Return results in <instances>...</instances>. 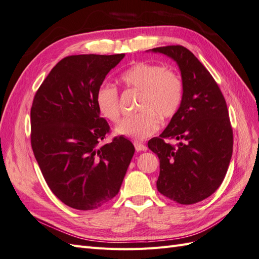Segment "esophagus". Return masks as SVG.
Wrapping results in <instances>:
<instances>
[{"label": "esophagus", "instance_id": "1", "mask_svg": "<svg viewBox=\"0 0 259 259\" xmlns=\"http://www.w3.org/2000/svg\"><path fill=\"white\" fill-rule=\"evenodd\" d=\"M135 148H136V151L137 152H141V151H147V147H145L144 144H142L141 142H135Z\"/></svg>", "mask_w": 259, "mask_h": 259}]
</instances>
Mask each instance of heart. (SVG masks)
Listing matches in <instances>:
<instances>
[{"label":"heart","instance_id":"obj_1","mask_svg":"<svg viewBox=\"0 0 259 259\" xmlns=\"http://www.w3.org/2000/svg\"><path fill=\"white\" fill-rule=\"evenodd\" d=\"M121 81L129 90L140 93L137 105L140 112L124 118L116 128L118 135L142 140L156 132L160 119L169 120L182 107L185 95L183 78L163 64L136 62L122 73ZM96 104L106 119L115 123L120 120V99L116 86L103 84L97 90Z\"/></svg>","mask_w":259,"mask_h":259}]
</instances>
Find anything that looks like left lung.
<instances>
[{"instance_id":"left-lung-1","label":"left lung","mask_w":259,"mask_h":259,"mask_svg":"<svg viewBox=\"0 0 259 259\" xmlns=\"http://www.w3.org/2000/svg\"><path fill=\"white\" fill-rule=\"evenodd\" d=\"M177 62L185 95L180 111L148 147L160 160L156 187L166 198L193 204L211 196L222 184L233 152V130L224 96L214 78L183 46L152 49ZM175 138L176 146L166 140Z\"/></svg>"}]
</instances>
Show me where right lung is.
I'll list each match as a JSON object with an SVG mask.
<instances>
[{
  "label": "right lung",
  "mask_w": 259,
  "mask_h": 259,
  "mask_svg": "<svg viewBox=\"0 0 259 259\" xmlns=\"http://www.w3.org/2000/svg\"><path fill=\"white\" fill-rule=\"evenodd\" d=\"M124 57L77 55L59 61L36 92L30 109V142L46 183L73 209L101 208L117 194L135 147L115 137L101 117L96 93Z\"/></svg>",
  "instance_id": "1"
}]
</instances>
